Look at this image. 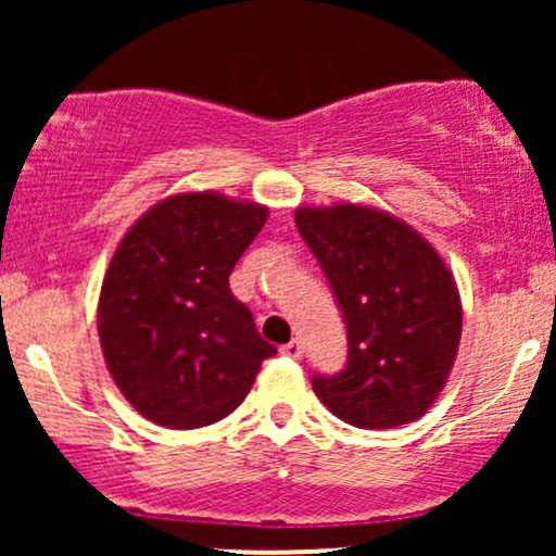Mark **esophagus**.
Returning a JSON list of instances; mask_svg holds the SVG:
<instances>
[{
	"label": "esophagus",
	"mask_w": 556,
	"mask_h": 556,
	"mask_svg": "<svg viewBox=\"0 0 556 556\" xmlns=\"http://www.w3.org/2000/svg\"><path fill=\"white\" fill-rule=\"evenodd\" d=\"M279 353H282L285 358H290V361H300V358H303V344H300V340H290L287 344H282V348H279Z\"/></svg>",
	"instance_id": "34e87169"
}]
</instances>
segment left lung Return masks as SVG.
I'll return each instance as SVG.
<instances>
[{
  "label": "left lung",
  "instance_id": "obj_1",
  "mask_svg": "<svg viewBox=\"0 0 556 556\" xmlns=\"http://www.w3.org/2000/svg\"><path fill=\"white\" fill-rule=\"evenodd\" d=\"M348 329V366L314 376L316 397L358 429L418 420L439 397L463 334L455 277L418 229L361 203L298 206Z\"/></svg>",
  "mask_w": 556,
  "mask_h": 556
}]
</instances>
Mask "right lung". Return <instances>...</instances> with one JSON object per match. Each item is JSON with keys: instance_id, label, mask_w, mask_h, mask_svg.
<instances>
[{"instance_id": "obj_1", "label": "right lung", "mask_w": 556, "mask_h": 556, "mask_svg": "<svg viewBox=\"0 0 556 556\" xmlns=\"http://www.w3.org/2000/svg\"><path fill=\"white\" fill-rule=\"evenodd\" d=\"M269 208L214 190L159 201L125 232L99 295L114 384L143 418L201 429L227 418L277 348L229 290Z\"/></svg>"}]
</instances>
